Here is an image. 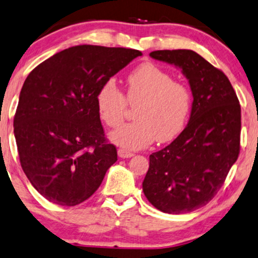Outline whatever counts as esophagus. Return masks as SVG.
<instances>
[{"mask_svg":"<svg viewBox=\"0 0 258 258\" xmlns=\"http://www.w3.org/2000/svg\"><path fill=\"white\" fill-rule=\"evenodd\" d=\"M117 155H119V157H121V159H130V157L133 156L132 153L123 150V149H119V150H117Z\"/></svg>","mask_w":258,"mask_h":258,"instance_id":"1","label":"esophagus"}]
</instances>
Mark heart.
I'll list each match as a JSON object with an SVG mask.
<instances>
[{
  "label": "heart",
  "instance_id": "1",
  "mask_svg": "<svg viewBox=\"0 0 258 258\" xmlns=\"http://www.w3.org/2000/svg\"><path fill=\"white\" fill-rule=\"evenodd\" d=\"M127 102L138 105L136 122L109 135L110 141L128 150H141L156 141L167 143L184 131L192 108L190 90L154 63H143L127 77L126 97L114 80H107L96 95L98 115L107 126L122 123Z\"/></svg>",
  "mask_w": 258,
  "mask_h": 258
}]
</instances>
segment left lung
Returning <instances> with one entry per match:
<instances>
[{
    "label": "left lung",
    "mask_w": 258,
    "mask_h": 258,
    "mask_svg": "<svg viewBox=\"0 0 258 258\" xmlns=\"http://www.w3.org/2000/svg\"><path fill=\"white\" fill-rule=\"evenodd\" d=\"M150 56L181 70L192 92L188 123L151 154L143 192L156 209L190 213L218 194L240 149V104L227 77L192 50H156Z\"/></svg>",
    "instance_id": "8db88e82"
}]
</instances>
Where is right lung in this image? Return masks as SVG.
<instances>
[{
  "instance_id": "right-lung-1",
  "label": "right lung",
  "mask_w": 258,
  "mask_h": 258,
  "mask_svg": "<svg viewBox=\"0 0 258 258\" xmlns=\"http://www.w3.org/2000/svg\"><path fill=\"white\" fill-rule=\"evenodd\" d=\"M142 52L77 45L52 55L27 76L14 116L21 167L51 203L86 201L117 160L96 107L103 84Z\"/></svg>"
}]
</instances>
